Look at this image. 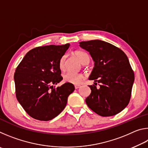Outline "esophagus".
<instances>
[{
  "label": "esophagus",
  "mask_w": 148,
  "mask_h": 148,
  "mask_svg": "<svg viewBox=\"0 0 148 148\" xmlns=\"http://www.w3.org/2000/svg\"><path fill=\"white\" fill-rule=\"evenodd\" d=\"M74 87H75V89H78L81 87V86H80V85H75Z\"/></svg>",
  "instance_id": "esophagus-1"
}]
</instances>
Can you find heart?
I'll list each match as a JSON object with an SVG mask.
<instances>
[{
  "label": "heart",
  "instance_id": "heart-1",
  "mask_svg": "<svg viewBox=\"0 0 148 148\" xmlns=\"http://www.w3.org/2000/svg\"><path fill=\"white\" fill-rule=\"evenodd\" d=\"M74 56L77 57L78 59L83 64H87L89 63L90 58L89 55L84 51H75L74 52ZM65 61H66V56H62L59 60L58 66L59 70L63 71L64 69ZM84 79V76L82 74L75 73V72H66L63 75V81L64 82L72 84H80Z\"/></svg>",
  "mask_w": 148,
  "mask_h": 148
}]
</instances>
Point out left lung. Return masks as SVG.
I'll use <instances>...</instances> for the list:
<instances>
[{"label":"left lung","instance_id":"1","mask_svg":"<svg viewBox=\"0 0 148 148\" xmlns=\"http://www.w3.org/2000/svg\"><path fill=\"white\" fill-rule=\"evenodd\" d=\"M79 46L91 54L95 66L89 79L99 84L89 86L91 92L86 99L91 110L99 116L116 115L129 103L134 74L129 59L119 47L95 40L79 42Z\"/></svg>","mask_w":148,"mask_h":148}]
</instances>
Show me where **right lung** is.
I'll return each instance as SVG.
<instances>
[{
	"instance_id": "add662e5",
	"label": "right lung",
	"mask_w": 148,
	"mask_h": 148,
	"mask_svg": "<svg viewBox=\"0 0 148 148\" xmlns=\"http://www.w3.org/2000/svg\"><path fill=\"white\" fill-rule=\"evenodd\" d=\"M70 44L39 46L32 49L20 62L14 73L16 96L27 114L40 121H49L64 110L72 84L56 87L62 79L59 60Z\"/></svg>"
}]
</instances>
